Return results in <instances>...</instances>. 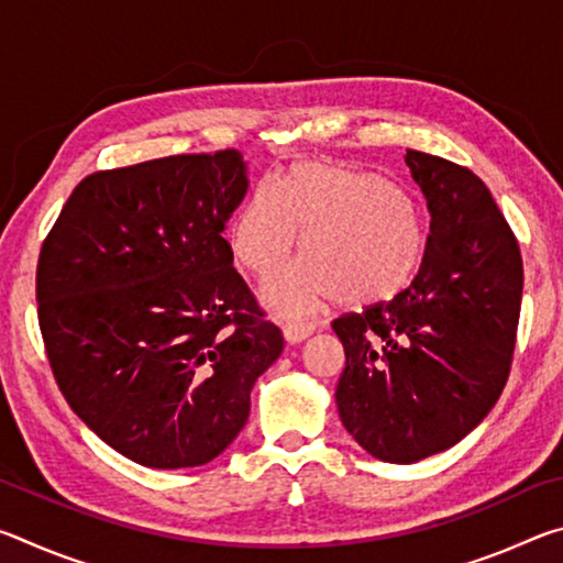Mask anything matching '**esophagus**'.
Masks as SVG:
<instances>
[{"label": "esophagus", "mask_w": 563, "mask_h": 563, "mask_svg": "<svg viewBox=\"0 0 563 563\" xmlns=\"http://www.w3.org/2000/svg\"><path fill=\"white\" fill-rule=\"evenodd\" d=\"M312 328L310 322H302V320H288L283 325V332H285V340L290 342V345H298V342H302V340H308L310 335H312Z\"/></svg>", "instance_id": "34e87169"}]
</instances>
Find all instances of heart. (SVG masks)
Wrapping results in <instances>:
<instances>
[{"label":"heart","mask_w":563,"mask_h":563,"mask_svg":"<svg viewBox=\"0 0 563 563\" xmlns=\"http://www.w3.org/2000/svg\"><path fill=\"white\" fill-rule=\"evenodd\" d=\"M300 243L308 261L265 290L280 312L312 310L332 295L345 308L387 300L424 258L407 198L383 176L332 164H302L283 186L265 180L233 218V255L261 278L280 271Z\"/></svg>","instance_id":"1"}]
</instances>
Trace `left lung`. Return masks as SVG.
<instances>
[{"instance_id": "1", "label": "left lung", "mask_w": 563, "mask_h": 563, "mask_svg": "<svg viewBox=\"0 0 563 563\" xmlns=\"http://www.w3.org/2000/svg\"><path fill=\"white\" fill-rule=\"evenodd\" d=\"M430 211L422 268L389 302L332 322L345 347L338 412L362 450L412 464L464 440L497 405L517 342L519 243L470 168L407 148Z\"/></svg>"}]
</instances>
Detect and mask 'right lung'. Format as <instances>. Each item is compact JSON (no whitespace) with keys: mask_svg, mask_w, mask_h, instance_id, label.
<instances>
[{"mask_svg":"<svg viewBox=\"0 0 563 563\" xmlns=\"http://www.w3.org/2000/svg\"><path fill=\"white\" fill-rule=\"evenodd\" d=\"M245 194L235 148L99 170L42 245L36 302L56 385L93 434L151 470L216 460L283 352L223 238Z\"/></svg>","mask_w":563,"mask_h":563,"instance_id":"right-lung-1","label":"right lung"}]
</instances>
